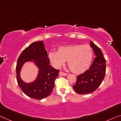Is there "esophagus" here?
Listing matches in <instances>:
<instances>
[{
  "label": "esophagus",
  "mask_w": 121,
  "mask_h": 121,
  "mask_svg": "<svg viewBox=\"0 0 121 121\" xmlns=\"http://www.w3.org/2000/svg\"><path fill=\"white\" fill-rule=\"evenodd\" d=\"M59 75H61V76H66L68 75V74H67V73H64V72H62V71L59 72Z\"/></svg>",
  "instance_id": "esophagus-1"
}]
</instances>
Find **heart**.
I'll return each instance as SVG.
<instances>
[{
	"mask_svg": "<svg viewBox=\"0 0 121 121\" xmlns=\"http://www.w3.org/2000/svg\"><path fill=\"white\" fill-rule=\"evenodd\" d=\"M48 58L53 66L59 68L67 60V64L73 73H82L90 66L93 58L92 48L88 45L73 44L62 46L57 52H50Z\"/></svg>",
	"mask_w": 121,
	"mask_h": 121,
	"instance_id": "1",
	"label": "heart"
}]
</instances>
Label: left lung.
<instances>
[{
  "label": "left lung",
  "instance_id": "8db88e82",
  "mask_svg": "<svg viewBox=\"0 0 121 121\" xmlns=\"http://www.w3.org/2000/svg\"><path fill=\"white\" fill-rule=\"evenodd\" d=\"M90 45L96 56L88 70L77 77L73 88L78 94H88L95 91L103 82L105 75L106 61L101 50L92 41Z\"/></svg>",
  "mask_w": 121,
  "mask_h": 121
}]
</instances>
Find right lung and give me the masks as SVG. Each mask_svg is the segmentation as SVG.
Segmentation results:
<instances>
[{"mask_svg":"<svg viewBox=\"0 0 121 121\" xmlns=\"http://www.w3.org/2000/svg\"><path fill=\"white\" fill-rule=\"evenodd\" d=\"M32 62L39 69L36 78L30 83H26L20 77V71L26 62ZM18 84L26 95L36 99H42L50 95L58 77L59 70L50 65L48 52L44 42L38 41L30 44L24 49L18 59L16 65Z\"/></svg>","mask_w":121,"mask_h":121,"instance_id":"add662e5","label":"right lung"}]
</instances>
